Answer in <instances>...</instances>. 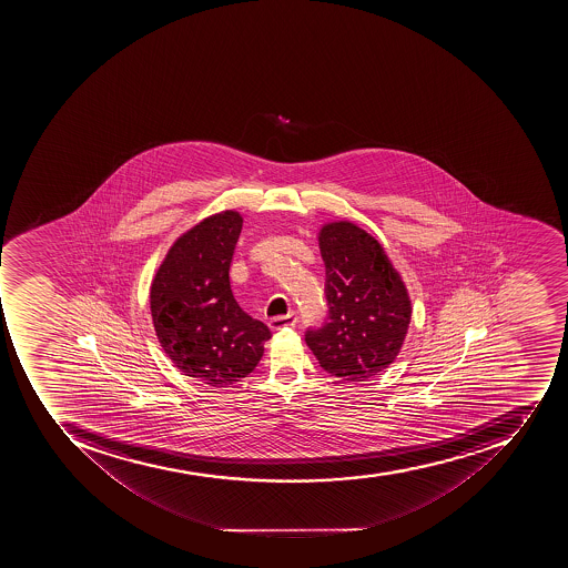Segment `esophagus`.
Instances as JSON below:
<instances>
[{"mask_svg":"<svg viewBox=\"0 0 568 568\" xmlns=\"http://www.w3.org/2000/svg\"><path fill=\"white\" fill-rule=\"evenodd\" d=\"M298 322L295 313L286 314V316L272 317L268 325L272 331H281V328H287V326H295Z\"/></svg>","mask_w":568,"mask_h":568,"instance_id":"1","label":"esophagus"}]
</instances>
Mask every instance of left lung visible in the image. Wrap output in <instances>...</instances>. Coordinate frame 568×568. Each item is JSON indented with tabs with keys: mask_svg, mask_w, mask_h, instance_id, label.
Returning a JSON list of instances; mask_svg holds the SVG:
<instances>
[{
	"mask_svg": "<svg viewBox=\"0 0 568 568\" xmlns=\"http://www.w3.org/2000/svg\"><path fill=\"white\" fill-rule=\"evenodd\" d=\"M325 263V325L305 334L320 366L335 378L366 382L396 361L407 337V286L376 237L348 220L317 233Z\"/></svg>",
	"mask_w": 568,
	"mask_h": 568,
	"instance_id": "left-lung-1",
	"label": "left lung"
}]
</instances>
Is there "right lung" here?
<instances>
[{
	"instance_id": "add662e5",
	"label": "right lung",
	"mask_w": 568,
	"mask_h": 568,
	"mask_svg": "<svg viewBox=\"0 0 568 568\" xmlns=\"http://www.w3.org/2000/svg\"><path fill=\"white\" fill-rule=\"evenodd\" d=\"M243 216H207L170 246L152 278L151 316L161 348L184 375L231 387L260 364L268 326L248 316L229 281Z\"/></svg>"
}]
</instances>
